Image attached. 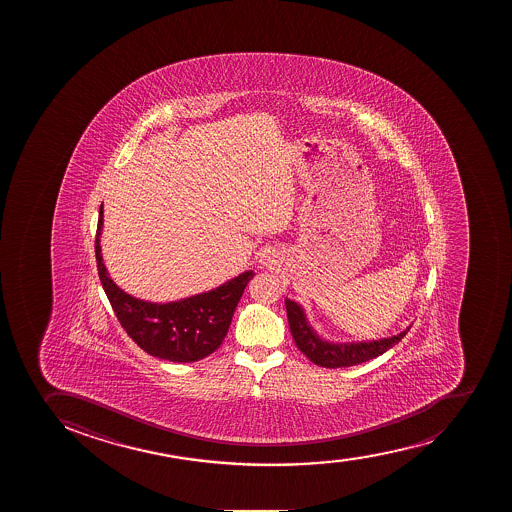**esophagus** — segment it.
I'll return each mask as SVG.
<instances>
[{"mask_svg": "<svg viewBox=\"0 0 512 512\" xmlns=\"http://www.w3.org/2000/svg\"><path fill=\"white\" fill-rule=\"evenodd\" d=\"M260 262H262L264 267H272V265L277 264L274 253H264V255H262V259H260Z\"/></svg>", "mask_w": 512, "mask_h": 512, "instance_id": "34e87169", "label": "esophagus"}]
</instances>
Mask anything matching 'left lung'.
<instances>
[{"label":"left lung","mask_w":512,"mask_h":512,"mask_svg":"<svg viewBox=\"0 0 512 512\" xmlns=\"http://www.w3.org/2000/svg\"><path fill=\"white\" fill-rule=\"evenodd\" d=\"M287 317H289L290 332L294 337L295 345L307 359L325 369L337 367H350L362 364L367 360L375 359L384 354L385 350L392 349L404 339L407 330L389 339L372 340V342H357V344H330L315 334L305 319L304 310L292 300H285Z\"/></svg>","instance_id":"obj_1"}]
</instances>
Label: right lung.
Here are the masks:
<instances>
[{"label": "right lung", "instance_id": "right-lung-1", "mask_svg": "<svg viewBox=\"0 0 512 512\" xmlns=\"http://www.w3.org/2000/svg\"><path fill=\"white\" fill-rule=\"evenodd\" d=\"M102 227L100 207L95 238L98 275L113 312L133 342L147 354L170 362H197L215 352L227 335L243 290L255 275L252 270L205 294L170 304L145 302L123 292L108 277L100 248Z\"/></svg>", "mask_w": 512, "mask_h": 512}]
</instances>
